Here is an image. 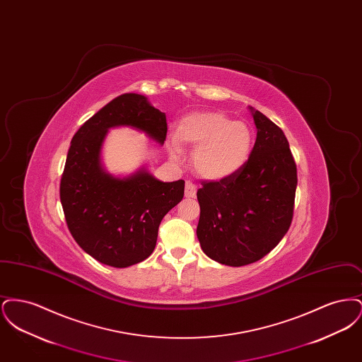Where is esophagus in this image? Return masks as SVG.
<instances>
[{
	"mask_svg": "<svg viewBox=\"0 0 362 362\" xmlns=\"http://www.w3.org/2000/svg\"><path fill=\"white\" fill-rule=\"evenodd\" d=\"M185 195H186V198H195V195H197V186L191 180L186 182Z\"/></svg>",
	"mask_w": 362,
	"mask_h": 362,
	"instance_id": "obj_1",
	"label": "esophagus"
}]
</instances>
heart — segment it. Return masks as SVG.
Returning <instances> with one entry per match:
<instances>
[{
    "label": "heart",
    "mask_w": 362,
    "mask_h": 362,
    "mask_svg": "<svg viewBox=\"0 0 362 362\" xmlns=\"http://www.w3.org/2000/svg\"><path fill=\"white\" fill-rule=\"evenodd\" d=\"M176 139L195 148L192 165L201 176L220 180L239 173L248 161L254 136L247 123L233 121L224 112L198 111L179 122ZM173 142L175 151H179Z\"/></svg>",
    "instance_id": "obj_1"
}]
</instances>
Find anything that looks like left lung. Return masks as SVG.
<instances>
[{"instance_id":"1","label":"left lung","mask_w":362,"mask_h":362,"mask_svg":"<svg viewBox=\"0 0 362 362\" xmlns=\"http://www.w3.org/2000/svg\"><path fill=\"white\" fill-rule=\"evenodd\" d=\"M258 129L248 161L218 182H202L197 236L207 257L245 266L267 255L292 224L297 167L284 132L251 108Z\"/></svg>"}]
</instances>
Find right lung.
I'll return each instance as SVG.
<instances>
[{
  "label": "right lung",
  "instance_id": "add662e5",
  "mask_svg": "<svg viewBox=\"0 0 362 362\" xmlns=\"http://www.w3.org/2000/svg\"><path fill=\"white\" fill-rule=\"evenodd\" d=\"M132 126L158 144L167 137L165 114L137 93H124L77 130L61 177L59 197L73 239L92 258L127 267L148 258L158 225L185 195V180L164 183L146 171L119 179L105 173L100 149L110 127Z\"/></svg>",
  "mask_w": 362,
  "mask_h": 362
}]
</instances>
